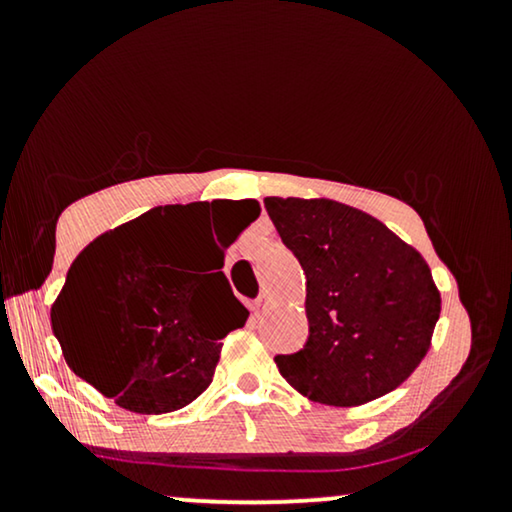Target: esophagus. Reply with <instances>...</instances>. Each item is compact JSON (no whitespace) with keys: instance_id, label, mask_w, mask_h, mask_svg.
Here are the masks:
<instances>
[{"instance_id":"34e87169","label":"esophagus","mask_w":512,"mask_h":512,"mask_svg":"<svg viewBox=\"0 0 512 512\" xmlns=\"http://www.w3.org/2000/svg\"><path fill=\"white\" fill-rule=\"evenodd\" d=\"M267 308H269V298L267 296H260L255 303H252V313H255L257 317L267 313Z\"/></svg>"}]
</instances>
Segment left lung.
Wrapping results in <instances>:
<instances>
[{
  "mask_svg": "<svg viewBox=\"0 0 512 512\" xmlns=\"http://www.w3.org/2000/svg\"><path fill=\"white\" fill-rule=\"evenodd\" d=\"M264 207L305 274L310 334L276 356L301 395L358 407L387 395L431 349L440 291L419 250L383 221L334 199L267 197Z\"/></svg>",
  "mask_w": 512,
  "mask_h": 512,
  "instance_id": "left-lung-1",
  "label": "left lung"
}]
</instances>
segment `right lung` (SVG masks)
<instances>
[{"instance_id":"right-lung-1","label":"right lung","mask_w":512,"mask_h":512,"mask_svg":"<svg viewBox=\"0 0 512 512\" xmlns=\"http://www.w3.org/2000/svg\"><path fill=\"white\" fill-rule=\"evenodd\" d=\"M243 207L236 226L216 233L221 248L260 216L255 199ZM207 216V202L170 204L105 231L79 252L52 303L69 368L134 414H168L202 395L221 339L250 315L221 272V248L209 274L190 272Z\"/></svg>"}]
</instances>
